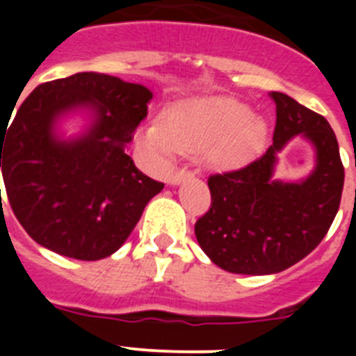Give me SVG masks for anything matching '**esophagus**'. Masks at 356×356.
<instances>
[{"label":"esophagus","mask_w":356,"mask_h":356,"mask_svg":"<svg viewBox=\"0 0 356 356\" xmlns=\"http://www.w3.org/2000/svg\"><path fill=\"white\" fill-rule=\"evenodd\" d=\"M188 176H191V172H188L187 169H178V171L172 172V175L169 176V184H171V185L180 184L181 180H185V178H188Z\"/></svg>","instance_id":"34e87169"}]
</instances>
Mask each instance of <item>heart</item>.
<instances>
[{"mask_svg": "<svg viewBox=\"0 0 356 356\" xmlns=\"http://www.w3.org/2000/svg\"><path fill=\"white\" fill-rule=\"evenodd\" d=\"M267 137V122L234 97H200L172 105L163 122H149L137 134V146L156 165L172 156L200 153L217 169L237 168L257 155Z\"/></svg>", "mask_w": 356, "mask_h": 356, "instance_id": "heart-1", "label": "heart"}]
</instances>
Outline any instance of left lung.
<instances>
[{"label": "left lung", "mask_w": 356, "mask_h": 356, "mask_svg": "<svg viewBox=\"0 0 356 356\" xmlns=\"http://www.w3.org/2000/svg\"><path fill=\"white\" fill-rule=\"evenodd\" d=\"M271 97L273 146L244 168L209 176L212 203L194 226L207 257L237 275H273L312 253L337 216L344 187V165L330 122L287 94L271 92ZM298 134L316 147V169L298 184L273 181L275 155Z\"/></svg>", "instance_id": "obj_1"}]
</instances>
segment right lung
<instances>
[{"mask_svg":"<svg viewBox=\"0 0 356 356\" xmlns=\"http://www.w3.org/2000/svg\"><path fill=\"white\" fill-rule=\"evenodd\" d=\"M151 97L144 85L76 72L40 83L10 127L0 128L6 197L40 246L69 259L102 260L124 244L147 201L163 188L127 155ZM81 106L93 108V127L78 140H58L56 119Z\"/></svg>","mask_w":356,"mask_h":356,"instance_id":"obj_1","label":"right lung"}]
</instances>
